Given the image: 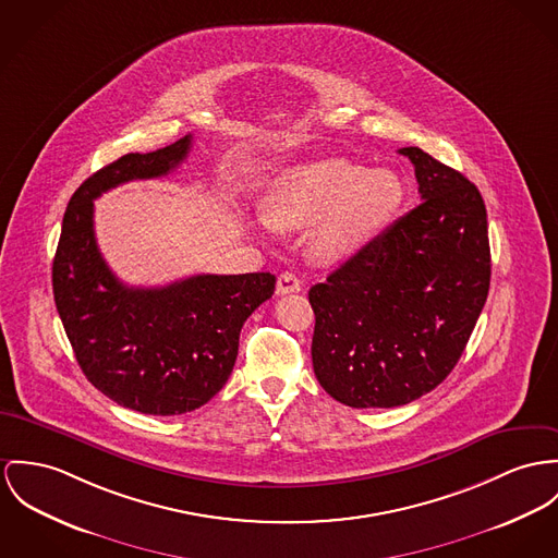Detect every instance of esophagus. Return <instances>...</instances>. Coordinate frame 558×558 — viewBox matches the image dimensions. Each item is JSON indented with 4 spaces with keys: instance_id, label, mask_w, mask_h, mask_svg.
I'll list each match as a JSON object with an SVG mask.
<instances>
[{
    "instance_id": "esophagus-1",
    "label": "esophagus",
    "mask_w": 558,
    "mask_h": 558,
    "mask_svg": "<svg viewBox=\"0 0 558 558\" xmlns=\"http://www.w3.org/2000/svg\"><path fill=\"white\" fill-rule=\"evenodd\" d=\"M303 282L300 278L293 274V271H282L278 276V282H276V293L278 295H287V293H300Z\"/></svg>"
}]
</instances>
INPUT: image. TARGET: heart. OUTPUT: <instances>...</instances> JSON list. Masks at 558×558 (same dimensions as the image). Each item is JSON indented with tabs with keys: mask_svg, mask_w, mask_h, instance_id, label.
I'll list each match as a JSON object with an SVG mask.
<instances>
[{
	"mask_svg": "<svg viewBox=\"0 0 558 558\" xmlns=\"http://www.w3.org/2000/svg\"><path fill=\"white\" fill-rule=\"evenodd\" d=\"M405 186L395 170L327 159L280 173L267 189L260 215L271 229L307 227L305 248L320 265L359 253L401 206Z\"/></svg>",
	"mask_w": 558,
	"mask_h": 558,
	"instance_id": "heart-1",
	"label": "heart"
}]
</instances>
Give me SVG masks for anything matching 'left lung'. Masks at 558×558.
I'll use <instances>...</instances> for the list:
<instances>
[{"mask_svg": "<svg viewBox=\"0 0 558 558\" xmlns=\"http://www.w3.org/2000/svg\"><path fill=\"white\" fill-rule=\"evenodd\" d=\"M421 204L310 289L312 365L350 408L405 405L459 363L490 287L486 208L465 175L416 146Z\"/></svg>", "mask_w": 558, "mask_h": 558, "instance_id": "obj_1", "label": "left lung"}]
</instances>
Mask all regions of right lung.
Here are the masks:
<instances>
[{
  "label": "right lung",
  "instance_id": "right-lung-1",
  "mask_svg": "<svg viewBox=\"0 0 558 558\" xmlns=\"http://www.w3.org/2000/svg\"><path fill=\"white\" fill-rule=\"evenodd\" d=\"M191 135L155 153H129L86 178L63 215L52 293L86 380L119 405L173 416L202 408L229 380L240 331L274 295L269 271L199 274L159 289L125 287L101 257L93 199L175 170Z\"/></svg>",
  "mask_w": 558,
  "mask_h": 558
}]
</instances>
